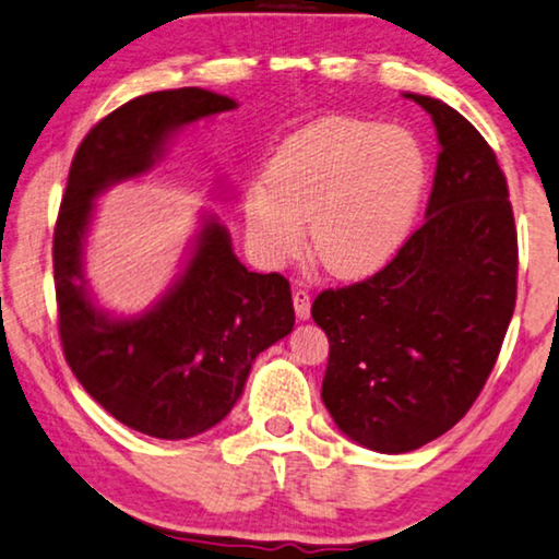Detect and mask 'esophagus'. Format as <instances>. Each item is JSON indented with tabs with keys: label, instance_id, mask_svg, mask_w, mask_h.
Here are the masks:
<instances>
[{
	"label": "esophagus",
	"instance_id": "1",
	"mask_svg": "<svg viewBox=\"0 0 559 559\" xmlns=\"http://www.w3.org/2000/svg\"><path fill=\"white\" fill-rule=\"evenodd\" d=\"M294 308H296V316L300 321H308L311 318V294L304 288H296L294 290Z\"/></svg>",
	"mask_w": 559,
	"mask_h": 559
}]
</instances>
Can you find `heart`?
<instances>
[{
    "instance_id": "1",
    "label": "heart",
    "mask_w": 559,
    "mask_h": 559,
    "mask_svg": "<svg viewBox=\"0 0 559 559\" xmlns=\"http://www.w3.org/2000/svg\"><path fill=\"white\" fill-rule=\"evenodd\" d=\"M428 156L411 131L331 117L283 141L269 183L246 201V231L265 263L311 251L338 278H360L393 259L418 221Z\"/></svg>"
}]
</instances>
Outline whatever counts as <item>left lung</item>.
Wrapping results in <instances>:
<instances>
[{
	"instance_id": "left-lung-1",
	"label": "left lung",
	"mask_w": 559,
	"mask_h": 559,
	"mask_svg": "<svg viewBox=\"0 0 559 559\" xmlns=\"http://www.w3.org/2000/svg\"><path fill=\"white\" fill-rule=\"evenodd\" d=\"M440 141L425 224L373 276L323 290L331 343L321 397L358 445L411 453L471 411L518 296V231L498 156L463 114L405 94Z\"/></svg>"
}]
</instances>
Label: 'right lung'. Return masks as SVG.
I'll return each instance as SVG.
<instances>
[{"label":"right lung","instance_id":"add662e5","mask_svg":"<svg viewBox=\"0 0 559 559\" xmlns=\"http://www.w3.org/2000/svg\"><path fill=\"white\" fill-rule=\"evenodd\" d=\"M236 106L199 86L136 96L88 131L69 168L51 248L61 348L106 413L152 438H193L231 413L255 356L294 331L290 283L248 271L226 226L209 214L164 298L141 316L114 318L84 278L94 199L146 174L186 123Z\"/></svg>","mask_w":559,"mask_h":559}]
</instances>
